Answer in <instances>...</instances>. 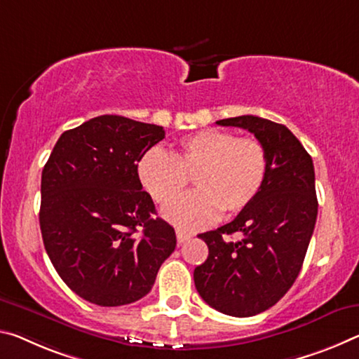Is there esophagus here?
<instances>
[{"label": "esophagus", "instance_id": "1", "mask_svg": "<svg viewBox=\"0 0 359 359\" xmlns=\"http://www.w3.org/2000/svg\"><path fill=\"white\" fill-rule=\"evenodd\" d=\"M175 236H177V243L182 244V243H185L187 240H190L193 235L189 231H185V230H175Z\"/></svg>", "mask_w": 359, "mask_h": 359}]
</instances>
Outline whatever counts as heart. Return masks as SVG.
<instances>
[{"instance_id":"obj_1","label":"heart","mask_w":359,"mask_h":359,"mask_svg":"<svg viewBox=\"0 0 359 359\" xmlns=\"http://www.w3.org/2000/svg\"><path fill=\"white\" fill-rule=\"evenodd\" d=\"M137 175L161 206L184 195L193 179L198 191L168 208L164 217L195 230L214 222L220 210L233 215L251 206L269 175V155L259 139L210 128L179 140L172 155L149 150L140 158Z\"/></svg>"}]
</instances>
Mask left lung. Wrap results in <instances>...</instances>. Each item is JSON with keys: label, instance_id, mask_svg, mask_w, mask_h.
Returning a JSON list of instances; mask_svg holds the SVG:
<instances>
[{"label": "left lung", "instance_id": "8db88e82", "mask_svg": "<svg viewBox=\"0 0 359 359\" xmlns=\"http://www.w3.org/2000/svg\"><path fill=\"white\" fill-rule=\"evenodd\" d=\"M217 124L252 133L269 155V175L259 196L235 220L198 235L209 255L193 271V280L212 309L246 318L275 305L299 276L318 215L315 168L283 124L254 115ZM236 231L245 238L230 242L226 236Z\"/></svg>", "mask_w": 359, "mask_h": 359}]
</instances>
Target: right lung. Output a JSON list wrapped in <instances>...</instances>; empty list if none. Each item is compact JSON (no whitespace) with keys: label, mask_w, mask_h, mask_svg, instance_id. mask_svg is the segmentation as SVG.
<instances>
[{"label":"right lung","mask_w":359,"mask_h":359,"mask_svg":"<svg viewBox=\"0 0 359 359\" xmlns=\"http://www.w3.org/2000/svg\"><path fill=\"white\" fill-rule=\"evenodd\" d=\"M164 129L102 115L60 135L41 174L39 226L54 269L79 297L100 306L133 304L151 291L175 249L137 175Z\"/></svg>","instance_id":"add662e5"}]
</instances>
